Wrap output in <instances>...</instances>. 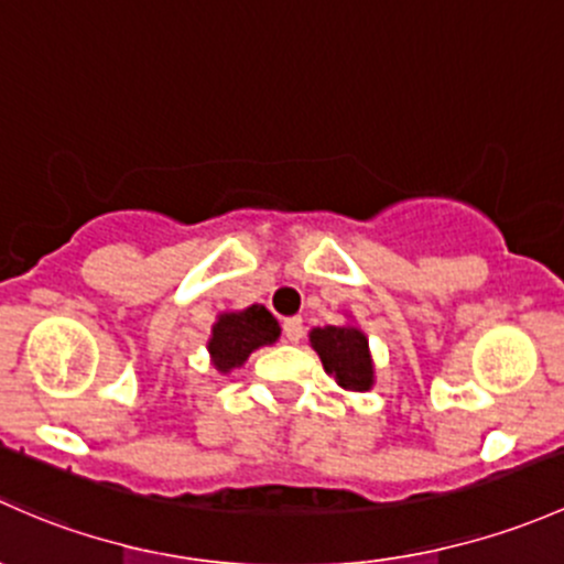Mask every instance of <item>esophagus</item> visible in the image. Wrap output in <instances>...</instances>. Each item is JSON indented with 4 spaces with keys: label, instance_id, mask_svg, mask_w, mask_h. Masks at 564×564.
<instances>
[{
    "label": "esophagus",
    "instance_id": "esophagus-1",
    "mask_svg": "<svg viewBox=\"0 0 564 564\" xmlns=\"http://www.w3.org/2000/svg\"><path fill=\"white\" fill-rule=\"evenodd\" d=\"M282 328H284V339H288L290 345H295V341L304 336V321H301V317H288Z\"/></svg>",
    "mask_w": 564,
    "mask_h": 564
}]
</instances>
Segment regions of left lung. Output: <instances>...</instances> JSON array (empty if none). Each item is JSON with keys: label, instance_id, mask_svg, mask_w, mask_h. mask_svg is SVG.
I'll return each mask as SVG.
<instances>
[{"label": "left lung", "instance_id": "8db88e82", "mask_svg": "<svg viewBox=\"0 0 564 564\" xmlns=\"http://www.w3.org/2000/svg\"><path fill=\"white\" fill-rule=\"evenodd\" d=\"M312 350L321 356L325 375L334 377L345 391H371L375 386V361L369 339L356 323L317 325L310 330Z\"/></svg>", "mask_w": 564, "mask_h": 564}]
</instances>
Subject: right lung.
Returning <instances> with one entry per match:
<instances>
[{
	"label": "right lung",
	"mask_w": 564,
	"mask_h": 564,
	"mask_svg": "<svg viewBox=\"0 0 564 564\" xmlns=\"http://www.w3.org/2000/svg\"><path fill=\"white\" fill-rule=\"evenodd\" d=\"M280 334V323L263 304H252L247 310L236 312H219L206 345L208 356H212V367L219 375L241 369L254 350L274 345Z\"/></svg>",
	"instance_id": "add662e5"
}]
</instances>
